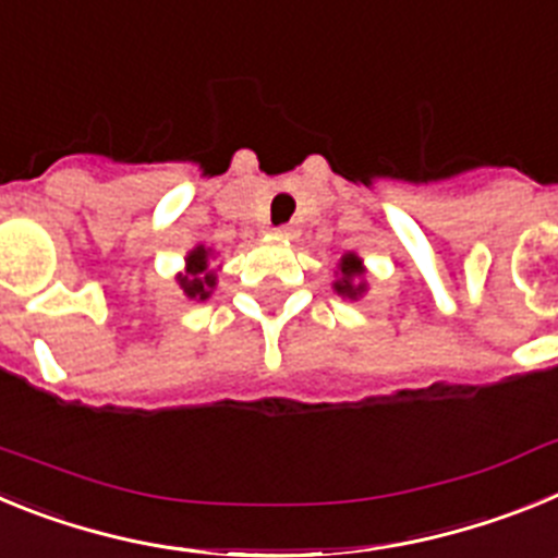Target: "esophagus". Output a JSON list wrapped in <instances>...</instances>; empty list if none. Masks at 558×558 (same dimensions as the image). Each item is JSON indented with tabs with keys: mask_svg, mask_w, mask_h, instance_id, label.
<instances>
[{
	"mask_svg": "<svg viewBox=\"0 0 558 558\" xmlns=\"http://www.w3.org/2000/svg\"><path fill=\"white\" fill-rule=\"evenodd\" d=\"M293 234H295V231L290 229V226H279V229H276V236H282V240H290Z\"/></svg>",
	"mask_w": 558,
	"mask_h": 558,
	"instance_id": "esophagus-1",
	"label": "esophagus"
}]
</instances>
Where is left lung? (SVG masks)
I'll return each instance as SVG.
<instances>
[{
	"instance_id": "left-lung-1",
	"label": "left lung",
	"mask_w": 558,
	"mask_h": 558,
	"mask_svg": "<svg viewBox=\"0 0 558 558\" xmlns=\"http://www.w3.org/2000/svg\"><path fill=\"white\" fill-rule=\"evenodd\" d=\"M363 274H366V268H363V259H360L357 254H343L340 256V263H338V279H335V293L343 295V299H360V295L366 293V279H363Z\"/></svg>"
}]
</instances>
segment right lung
I'll return each instance as SVG.
<instances>
[{
	"instance_id": "obj_1",
	"label": "right lung",
	"mask_w": 558,
	"mask_h": 558,
	"mask_svg": "<svg viewBox=\"0 0 558 558\" xmlns=\"http://www.w3.org/2000/svg\"><path fill=\"white\" fill-rule=\"evenodd\" d=\"M211 248L206 245H195V248L186 254V268L175 276L179 288L184 290L186 299H195V302H206L218 284V274L209 268Z\"/></svg>"
}]
</instances>
